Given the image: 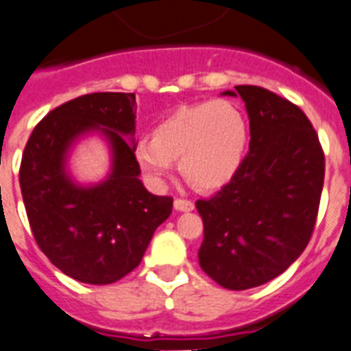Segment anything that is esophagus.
I'll return each instance as SVG.
<instances>
[{
	"label": "esophagus",
	"instance_id": "esophagus-1",
	"mask_svg": "<svg viewBox=\"0 0 351 351\" xmlns=\"http://www.w3.org/2000/svg\"><path fill=\"white\" fill-rule=\"evenodd\" d=\"M175 208L178 211H191L195 204L189 199H175Z\"/></svg>",
	"mask_w": 351,
	"mask_h": 351
}]
</instances>
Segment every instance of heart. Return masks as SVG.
<instances>
[{
	"mask_svg": "<svg viewBox=\"0 0 351 351\" xmlns=\"http://www.w3.org/2000/svg\"><path fill=\"white\" fill-rule=\"evenodd\" d=\"M248 145L243 112L230 101L184 104L134 145L136 164L160 182L180 158L186 180L202 191L226 186L239 171Z\"/></svg>",
	"mask_w": 351,
	"mask_h": 351,
	"instance_id": "b5f03b06",
	"label": "heart"
}]
</instances>
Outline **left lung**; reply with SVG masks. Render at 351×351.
<instances>
[{
  "mask_svg": "<svg viewBox=\"0 0 351 351\" xmlns=\"http://www.w3.org/2000/svg\"><path fill=\"white\" fill-rule=\"evenodd\" d=\"M250 119L237 175L197 200L204 239L199 263L221 287H258L306 250L324 186V151L304 112L261 86H235ZM235 95L234 92H224Z\"/></svg>",
  "mask_w": 351,
  "mask_h": 351,
  "instance_id": "8db88e82",
  "label": "left lung"
}]
</instances>
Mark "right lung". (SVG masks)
Instances as JSON below:
<instances>
[{
    "instance_id": "add662e5",
    "label": "right lung",
    "mask_w": 351,
    "mask_h": 351,
    "mask_svg": "<svg viewBox=\"0 0 351 351\" xmlns=\"http://www.w3.org/2000/svg\"><path fill=\"white\" fill-rule=\"evenodd\" d=\"M134 93L80 95L51 110L29 136L20 165L27 219L40 250L77 282L106 285L141 263L154 230L173 211L171 197L147 191L134 158ZM101 130L112 147V175L75 186L63 169L80 133Z\"/></svg>"
}]
</instances>
